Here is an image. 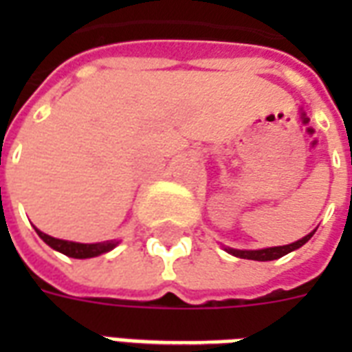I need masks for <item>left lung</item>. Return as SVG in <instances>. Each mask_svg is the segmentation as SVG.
Returning a JSON list of instances; mask_svg holds the SVG:
<instances>
[{"label":"left lung","instance_id":"obj_1","mask_svg":"<svg viewBox=\"0 0 352 352\" xmlns=\"http://www.w3.org/2000/svg\"><path fill=\"white\" fill-rule=\"evenodd\" d=\"M312 230L311 234L305 235V237H301L300 241H296V243H290V245H283V246H270V248H261V250H235V248H225L228 254L235 257H241V259H254V261H274V259H279V257L287 256L289 252L296 250V248H300L307 243V241L311 239L312 235H314Z\"/></svg>","mask_w":352,"mask_h":352}]
</instances>
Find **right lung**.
Returning a JSON list of instances; mask_svg holds the SVG:
<instances>
[{
  "label": "right lung",
  "mask_w": 352,
  "mask_h": 352,
  "mask_svg": "<svg viewBox=\"0 0 352 352\" xmlns=\"http://www.w3.org/2000/svg\"><path fill=\"white\" fill-rule=\"evenodd\" d=\"M36 234L40 235L41 239L45 241L47 245L54 248V250L62 252L65 256L74 257V259H87V257H96L100 254H106V252L113 250L117 246V241H104V243H93V245H87V243H73V241H63L56 239V237H51V235L43 234L36 228Z\"/></svg>",
  "instance_id": "add662e5"
}]
</instances>
